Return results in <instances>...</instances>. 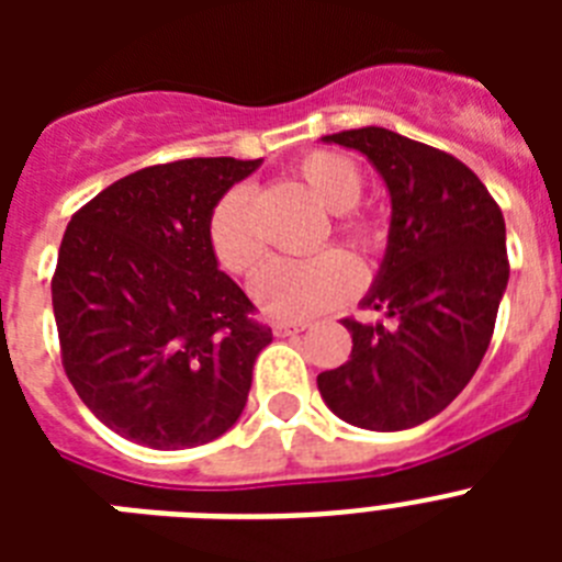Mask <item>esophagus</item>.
<instances>
[{
	"label": "esophagus",
	"mask_w": 562,
	"mask_h": 562,
	"mask_svg": "<svg viewBox=\"0 0 562 562\" xmlns=\"http://www.w3.org/2000/svg\"><path fill=\"white\" fill-rule=\"evenodd\" d=\"M306 324H301V321H276L272 324V331H276L278 337H286V335H297V331H304Z\"/></svg>",
	"instance_id": "1"
}]
</instances>
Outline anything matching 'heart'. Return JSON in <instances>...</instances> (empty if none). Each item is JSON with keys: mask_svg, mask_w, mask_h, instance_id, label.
Masks as SVG:
<instances>
[{"mask_svg": "<svg viewBox=\"0 0 562 562\" xmlns=\"http://www.w3.org/2000/svg\"><path fill=\"white\" fill-rule=\"evenodd\" d=\"M297 173L315 200L329 207L335 231L349 238L357 250H374L380 231L374 220L357 211L366 188L360 166L351 157L317 148L301 157ZM207 241L222 267L236 276H247L265 258V238L258 233L252 211V188L233 186L222 193L207 220ZM360 284V267L342 250H321L310 258H278L252 278V301L267 317L276 321H310L355 295Z\"/></svg>", "mask_w": 562, "mask_h": 562, "instance_id": "obj_1", "label": "heart"}]
</instances>
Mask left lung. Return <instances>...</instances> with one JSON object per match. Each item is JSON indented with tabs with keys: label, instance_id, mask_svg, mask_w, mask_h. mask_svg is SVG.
<instances>
[{
	"label": "left lung",
	"instance_id": "1",
	"mask_svg": "<svg viewBox=\"0 0 562 562\" xmlns=\"http://www.w3.org/2000/svg\"><path fill=\"white\" fill-rule=\"evenodd\" d=\"M366 154L391 193L389 247L362 306L389 324L346 317L349 360L317 391L355 428L408 430L434 419L473 380L509 281L506 227L461 160L380 126L326 134Z\"/></svg>",
	"mask_w": 562,
	"mask_h": 562
}]
</instances>
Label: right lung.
<instances>
[{
    "label": "right lung",
    "instance_id": "add662e5",
    "mask_svg": "<svg viewBox=\"0 0 562 562\" xmlns=\"http://www.w3.org/2000/svg\"><path fill=\"white\" fill-rule=\"evenodd\" d=\"M261 160L193 157L112 182L69 220L53 276L72 389L123 439L151 450L220 439L272 342L220 270L207 220Z\"/></svg>",
    "mask_w": 562,
    "mask_h": 562
}]
</instances>
